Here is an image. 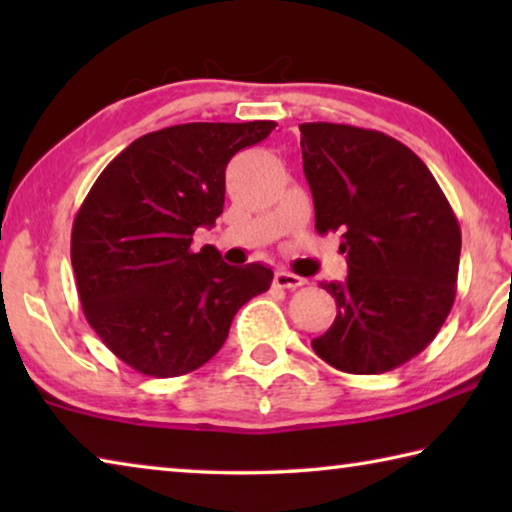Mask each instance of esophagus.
Listing matches in <instances>:
<instances>
[{
    "mask_svg": "<svg viewBox=\"0 0 512 512\" xmlns=\"http://www.w3.org/2000/svg\"><path fill=\"white\" fill-rule=\"evenodd\" d=\"M273 282H275V287H280V289H298V287H302V284H305L302 277L293 275L289 271H277L275 277H273Z\"/></svg>",
    "mask_w": 512,
    "mask_h": 512,
    "instance_id": "34e87169",
    "label": "esophagus"
}]
</instances>
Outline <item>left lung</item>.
I'll list each match as a JSON object with an SVG mask.
<instances>
[{"instance_id":"obj_1","label":"left lung","mask_w":512,"mask_h":512,"mask_svg":"<svg viewBox=\"0 0 512 512\" xmlns=\"http://www.w3.org/2000/svg\"><path fill=\"white\" fill-rule=\"evenodd\" d=\"M318 235L343 232L345 282H320L336 318L311 341L352 375H379L436 339L456 298L461 228L418 155L379 131L300 124Z\"/></svg>"}]
</instances>
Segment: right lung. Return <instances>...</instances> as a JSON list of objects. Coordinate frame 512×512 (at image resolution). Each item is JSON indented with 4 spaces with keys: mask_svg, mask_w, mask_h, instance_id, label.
I'll return each instance as SVG.
<instances>
[{
    "mask_svg": "<svg viewBox=\"0 0 512 512\" xmlns=\"http://www.w3.org/2000/svg\"><path fill=\"white\" fill-rule=\"evenodd\" d=\"M275 126L194 121L142 135L85 196L72 228L76 289L94 332L133 370L164 379L201 368L237 311L271 287V268L230 266L192 241L223 212L232 155Z\"/></svg>",
    "mask_w": 512,
    "mask_h": 512,
    "instance_id": "obj_1",
    "label": "right lung"
}]
</instances>
